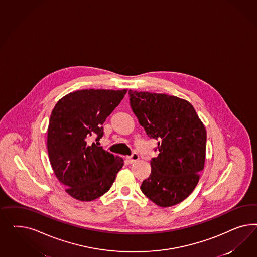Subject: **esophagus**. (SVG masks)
<instances>
[{
	"instance_id": "1",
	"label": "esophagus",
	"mask_w": 257,
	"mask_h": 257,
	"mask_svg": "<svg viewBox=\"0 0 257 257\" xmlns=\"http://www.w3.org/2000/svg\"><path fill=\"white\" fill-rule=\"evenodd\" d=\"M139 158H140V156L137 154V153H133L132 155L130 156H127V162L129 164L134 163V162H136V161H138L139 160Z\"/></svg>"
}]
</instances>
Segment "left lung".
Wrapping results in <instances>:
<instances>
[{
  "label": "left lung",
  "mask_w": 257,
  "mask_h": 257,
  "mask_svg": "<svg viewBox=\"0 0 257 257\" xmlns=\"http://www.w3.org/2000/svg\"><path fill=\"white\" fill-rule=\"evenodd\" d=\"M130 105L150 139L156 140L152 171L140 189L161 207L183 202L203 170L206 131L190 102L167 94L129 90Z\"/></svg>",
  "instance_id": "1"
}]
</instances>
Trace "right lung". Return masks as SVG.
I'll return each mask as SVG.
<instances>
[{
    "label": "right lung",
    "mask_w": 257,
    "mask_h": 257,
    "mask_svg": "<svg viewBox=\"0 0 257 257\" xmlns=\"http://www.w3.org/2000/svg\"><path fill=\"white\" fill-rule=\"evenodd\" d=\"M126 89H83L60 99L53 109L47 148L55 176L72 198L90 202L106 193L123 159L90 142L103 136L106 117L123 99Z\"/></svg>",
    "instance_id": "add662e5"
}]
</instances>
